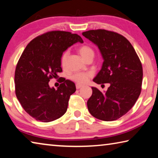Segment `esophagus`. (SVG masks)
I'll use <instances>...</instances> for the list:
<instances>
[{
  "label": "esophagus",
  "instance_id": "esophagus-1",
  "mask_svg": "<svg viewBox=\"0 0 158 158\" xmlns=\"http://www.w3.org/2000/svg\"><path fill=\"white\" fill-rule=\"evenodd\" d=\"M76 89H80V88H81L82 87V85H79V84H76Z\"/></svg>",
  "mask_w": 158,
  "mask_h": 158
}]
</instances>
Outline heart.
<instances>
[{
	"label": "heart",
	"mask_w": 158,
	"mask_h": 158,
	"mask_svg": "<svg viewBox=\"0 0 158 158\" xmlns=\"http://www.w3.org/2000/svg\"><path fill=\"white\" fill-rule=\"evenodd\" d=\"M78 52L80 53V54L81 55V56L85 60L90 59V58H93V59L94 56V52L93 49V48L87 44L81 46V47L78 48ZM69 51L66 50L63 52L61 56H60V65H61L62 67H65L68 59H69ZM90 76L91 73H89L78 72L73 74L71 78L73 81L76 82L77 84L84 85L85 83H86L87 81H88L89 77Z\"/></svg>",
	"instance_id": "b5f03b06"
}]
</instances>
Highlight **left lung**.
Wrapping results in <instances>:
<instances>
[{"label": "left lung", "instance_id": "8db88e82", "mask_svg": "<svg viewBox=\"0 0 158 158\" xmlns=\"http://www.w3.org/2000/svg\"><path fill=\"white\" fill-rule=\"evenodd\" d=\"M82 35L98 46L104 59L93 81L110 84L104 93L92 87L87 108L99 120L118 119L133 107L141 92V62L131 44L120 34L99 29L84 31Z\"/></svg>", "mask_w": 158, "mask_h": 158}]
</instances>
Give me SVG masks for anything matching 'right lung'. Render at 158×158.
<instances>
[{
	"label": "right lung",
	"instance_id": "right-lung-1",
	"mask_svg": "<svg viewBox=\"0 0 158 158\" xmlns=\"http://www.w3.org/2000/svg\"><path fill=\"white\" fill-rule=\"evenodd\" d=\"M77 42L83 41L77 34L50 31L31 40L22 54L15 72V94L23 108L36 120L50 122L66 112L76 85L61 77L56 89L48 82L62 72L63 52Z\"/></svg>",
	"mask_w": 158,
	"mask_h": 158
}]
</instances>
